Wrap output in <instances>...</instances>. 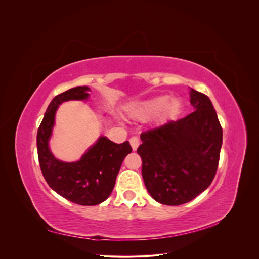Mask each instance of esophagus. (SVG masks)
<instances>
[{
	"instance_id": "obj_1",
	"label": "esophagus",
	"mask_w": 259,
	"mask_h": 259,
	"mask_svg": "<svg viewBox=\"0 0 259 259\" xmlns=\"http://www.w3.org/2000/svg\"><path fill=\"white\" fill-rule=\"evenodd\" d=\"M130 143H131V146H132V148H133V150H134V151L137 150V148H138V146H139V144H140L138 137L133 136V137L130 139Z\"/></svg>"
}]
</instances>
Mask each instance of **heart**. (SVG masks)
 Masks as SVG:
<instances>
[{
	"label": "heart",
	"instance_id": "heart-1",
	"mask_svg": "<svg viewBox=\"0 0 259 259\" xmlns=\"http://www.w3.org/2000/svg\"><path fill=\"white\" fill-rule=\"evenodd\" d=\"M182 103L177 98L168 99L167 96H156L139 101L131 107V113L140 119H147L162 111L164 116L174 115L179 112Z\"/></svg>",
	"mask_w": 259,
	"mask_h": 259
}]
</instances>
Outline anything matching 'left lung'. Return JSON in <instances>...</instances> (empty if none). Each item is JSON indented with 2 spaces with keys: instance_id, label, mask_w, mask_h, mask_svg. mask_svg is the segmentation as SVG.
Masks as SVG:
<instances>
[{
  "instance_id": "left-lung-1",
  "label": "left lung",
  "mask_w": 259,
  "mask_h": 259,
  "mask_svg": "<svg viewBox=\"0 0 259 259\" xmlns=\"http://www.w3.org/2000/svg\"><path fill=\"white\" fill-rule=\"evenodd\" d=\"M194 110L143 132L137 153L148 192L161 204L180 205L207 189L218 167L223 128L211 101L191 90Z\"/></svg>"
}]
</instances>
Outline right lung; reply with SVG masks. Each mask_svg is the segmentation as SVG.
Segmentation results:
<instances>
[{"instance_id": "obj_1", "label": "right lung", "mask_w": 259, "mask_h": 259, "mask_svg": "<svg viewBox=\"0 0 259 259\" xmlns=\"http://www.w3.org/2000/svg\"><path fill=\"white\" fill-rule=\"evenodd\" d=\"M88 86H76L54 97L37 130L36 146L42 174L52 189L75 204L91 206L111 194L122 162L132 152V147L128 142L115 144L101 136L76 162H62L53 155L49 140L58 106L68 100L88 99Z\"/></svg>"}]
</instances>
